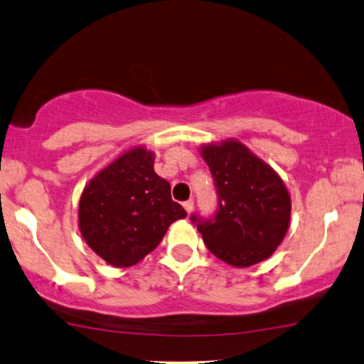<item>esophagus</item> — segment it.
<instances>
[{"label":"esophagus","mask_w":364,"mask_h":364,"mask_svg":"<svg viewBox=\"0 0 364 364\" xmlns=\"http://www.w3.org/2000/svg\"><path fill=\"white\" fill-rule=\"evenodd\" d=\"M183 206H185L186 213H191L193 208H195V200H193V198H190V200H188V201H185V203H183Z\"/></svg>","instance_id":"esophagus-1"}]
</instances>
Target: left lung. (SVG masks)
Returning a JSON list of instances; mask_svg holds the SVG:
<instances>
[{
  "instance_id": "1",
  "label": "left lung",
  "mask_w": 364,
  "mask_h": 364,
  "mask_svg": "<svg viewBox=\"0 0 364 364\" xmlns=\"http://www.w3.org/2000/svg\"><path fill=\"white\" fill-rule=\"evenodd\" d=\"M218 206L210 218L191 215L211 254L235 267L269 259L291 220V196L279 174L245 146L225 141L201 148Z\"/></svg>"
}]
</instances>
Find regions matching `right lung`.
Returning a JSON list of instances; mask_svg holds the SVG:
<instances>
[{
  "instance_id": "add662e5",
  "label": "right lung",
  "mask_w": 364,
  "mask_h": 364,
  "mask_svg": "<svg viewBox=\"0 0 364 364\" xmlns=\"http://www.w3.org/2000/svg\"><path fill=\"white\" fill-rule=\"evenodd\" d=\"M186 211L173 201L166 179L154 173V154L124 153L85 186L79 203L82 237L100 259L131 267L153 252L169 225Z\"/></svg>"
}]
</instances>
